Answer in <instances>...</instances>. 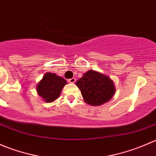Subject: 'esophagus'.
<instances>
[{
    "mask_svg": "<svg viewBox=\"0 0 156 156\" xmlns=\"http://www.w3.org/2000/svg\"><path fill=\"white\" fill-rule=\"evenodd\" d=\"M75 81H76V79H75V78H70V79H69V82L72 83V84L75 83Z\"/></svg>",
    "mask_w": 156,
    "mask_h": 156,
    "instance_id": "obj_1",
    "label": "esophagus"
}]
</instances>
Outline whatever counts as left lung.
<instances>
[{
	"label": "left lung",
	"instance_id": "left-lung-1",
	"mask_svg": "<svg viewBox=\"0 0 156 156\" xmlns=\"http://www.w3.org/2000/svg\"><path fill=\"white\" fill-rule=\"evenodd\" d=\"M84 102L91 106H100L112 98L115 92L113 81L106 75L87 71L76 81Z\"/></svg>",
	"mask_w": 156,
	"mask_h": 156
}]
</instances>
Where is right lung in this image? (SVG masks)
Segmentation results:
<instances>
[{
    "label": "right lung",
    "instance_id": "right-lung-1",
    "mask_svg": "<svg viewBox=\"0 0 156 156\" xmlns=\"http://www.w3.org/2000/svg\"><path fill=\"white\" fill-rule=\"evenodd\" d=\"M67 81L62 77L54 73L47 72L44 74L41 81L37 84V92L45 102L50 103L56 100L59 97L62 87L66 84Z\"/></svg>",
    "mask_w": 156,
    "mask_h": 156
}]
</instances>
